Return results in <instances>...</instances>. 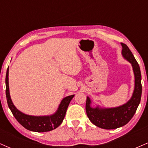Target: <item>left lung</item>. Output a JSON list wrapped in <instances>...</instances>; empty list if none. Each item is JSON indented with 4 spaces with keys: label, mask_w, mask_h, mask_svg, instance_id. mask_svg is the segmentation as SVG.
<instances>
[{
    "label": "left lung",
    "mask_w": 148,
    "mask_h": 148,
    "mask_svg": "<svg viewBox=\"0 0 148 148\" xmlns=\"http://www.w3.org/2000/svg\"><path fill=\"white\" fill-rule=\"evenodd\" d=\"M122 53L133 67L135 76V88L132 97L127 103L113 108H93L90 107V99L87 97L86 104V113L91 123L100 128L113 130L125 125L133 118L140 103L142 94L141 74L140 67L129 47L121 43Z\"/></svg>",
    "instance_id": "8db88e82"
}]
</instances>
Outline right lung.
I'll list each match as a JSON object with an SVG mask.
<instances>
[{"label": "right lung", "mask_w": 148, "mask_h": 148, "mask_svg": "<svg viewBox=\"0 0 148 148\" xmlns=\"http://www.w3.org/2000/svg\"><path fill=\"white\" fill-rule=\"evenodd\" d=\"M8 72L9 67L7 69L5 85H6V97L8 106L16 120L26 130L36 132H45L55 130L63 121L64 115L66 114L67 107L71 100L74 97V95L66 97L61 101L58 109L55 114L50 116H31L21 113L14 106L10 96L9 84H8Z\"/></svg>", "instance_id": "right-lung-1"}]
</instances>
